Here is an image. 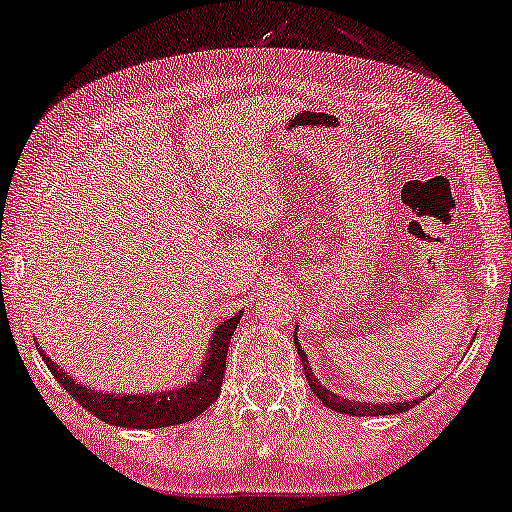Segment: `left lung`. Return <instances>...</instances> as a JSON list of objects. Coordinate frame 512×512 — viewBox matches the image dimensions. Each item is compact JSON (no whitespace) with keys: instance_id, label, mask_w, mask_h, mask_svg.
<instances>
[{"instance_id":"8db88e82","label":"left lung","mask_w":512,"mask_h":512,"mask_svg":"<svg viewBox=\"0 0 512 512\" xmlns=\"http://www.w3.org/2000/svg\"><path fill=\"white\" fill-rule=\"evenodd\" d=\"M296 349H298V356L300 361H303V370H305V377L307 382H310V389L312 394L319 398L321 403L326 405V408H331L335 412H340V415H349V417H380V415H396V412H405L410 410L412 405H417L422 398H417V401H403V403H361V401H349V398H342V396H335L331 389H326L324 384H319L317 375H312V368L310 363H307V356L303 352V347H300V342L296 338Z\"/></svg>"}]
</instances>
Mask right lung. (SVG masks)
<instances>
[{
    "instance_id": "obj_1",
    "label": "right lung",
    "mask_w": 512,
    "mask_h": 512,
    "mask_svg": "<svg viewBox=\"0 0 512 512\" xmlns=\"http://www.w3.org/2000/svg\"><path fill=\"white\" fill-rule=\"evenodd\" d=\"M240 317L242 312H237L216 328L200 375L186 387L163 391V394H100L95 389L81 387L67 373H62L60 366H55L48 354H44V349H39V354L60 387L90 415L111 426H125V429H160V426L191 422L219 398L223 375H226L228 345L240 324Z\"/></svg>"
}]
</instances>
